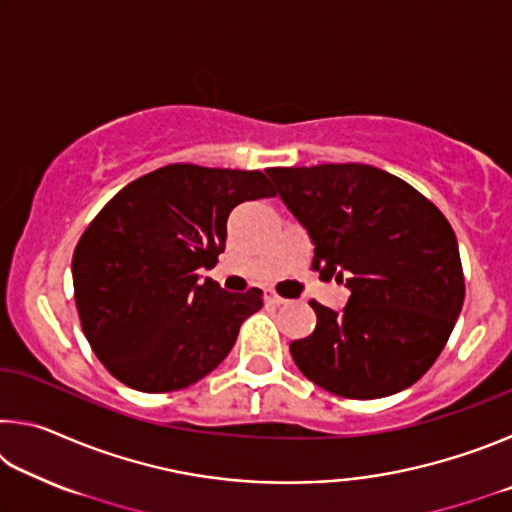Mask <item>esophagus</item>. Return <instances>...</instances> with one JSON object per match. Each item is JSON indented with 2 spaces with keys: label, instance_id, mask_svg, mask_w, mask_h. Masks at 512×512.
<instances>
[{
  "label": "esophagus",
  "instance_id": "1",
  "mask_svg": "<svg viewBox=\"0 0 512 512\" xmlns=\"http://www.w3.org/2000/svg\"><path fill=\"white\" fill-rule=\"evenodd\" d=\"M264 300L268 302V305H275V307H280V305H287V302H289V300H284L282 296H277L275 291H266V293H264Z\"/></svg>",
  "mask_w": 512,
  "mask_h": 512
}]
</instances>
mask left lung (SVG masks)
Listing matches in <instances>:
<instances>
[{"instance_id":"left-lung-1","label":"left lung","mask_w":512,"mask_h":512,"mask_svg":"<svg viewBox=\"0 0 512 512\" xmlns=\"http://www.w3.org/2000/svg\"><path fill=\"white\" fill-rule=\"evenodd\" d=\"M314 241L311 268L345 282L332 311L291 343L302 375L348 400L400 393L427 372L461 314L465 280L452 225L402 178L370 164L268 169Z\"/></svg>"}]
</instances>
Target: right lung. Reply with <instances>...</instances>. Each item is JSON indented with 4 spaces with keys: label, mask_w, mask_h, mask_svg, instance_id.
<instances>
[{
    "label": "right lung",
    "mask_w": 512,
    "mask_h": 512,
    "mask_svg": "<svg viewBox=\"0 0 512 512\" xmlns=\"http://www.w3.org/2000/svg\"><path fill=\"white\" fill-rule=\"evenodd\" d=\"M275 196L262 171L167 164L106 203L76 244L74 300L94 354L142 393L187 388L228 357L262 291L198 277L219 262L239 203Z\"/></svg>",
    "instance_id": "right-lung-1"
}]
</instances>
